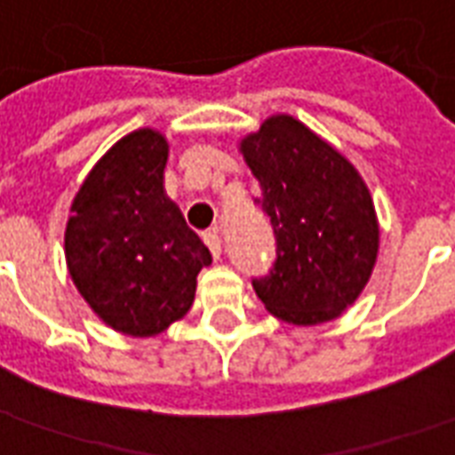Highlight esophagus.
Listing matches in <instances>:
<instances>
[{
	"label": "esophagus",
	"instance_id": "34e87169",
	"mask_svg": "<svg viewBox=\"0 0 455 455\" xmlns=\"http://www.w3.org/2000/svg\"><path fill=\"white\" fill-rule=\"evenodd\" d=\"M204 242L208 244V250L213 254V259H220V251H223V244H220V235L218 232H205Z\"/></svg>",
	"mask_w": 455,
	"mask_h": 455
}]
</instances>
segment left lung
Returning <instances> with one entry per match:
<instances>
[{"label": "left lung", "mask_w": 455, "mask_h": 455, "mask_svg": "<svg viewBox=\"0 0 455 455\" xmlns=\"http://www.w3.org/2000/svg\"><path fill=\"white\" fill-rule=\"evenodd\" d=\"M240 152L276 237L274 267L251 278L257 296L283 323L307 327L339 317L378 257L376 208L361 174L293 116L267 118L242 138Z\"/></svg>", "instance_id": "left-lung-1"}]
</instances>
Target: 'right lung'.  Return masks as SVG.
Instances as JSON below:
<instances>
[{
    "label": "right lung",
    "instance_id": "add662e5",
    "mask_svg": "<svg viewBox=\"0 0 455 455\" xmlns=\"http://www.w3.org/2000/svg\"><path fill=\"white\" fill-rule=\"evenodd\" d=\"M169 145L152 128L116 142L69 208L65 259L108 327L155 337L188 313L196 276L213 257L164 194Z\"/></svg>",
    "mask_w": 455,
    "mask_h": 455
}]
</instances>
